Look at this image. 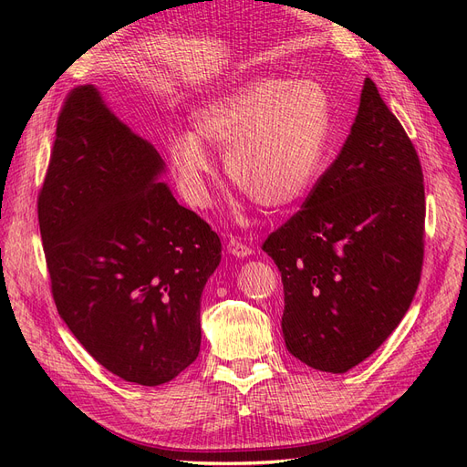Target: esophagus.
<instances>
[{
    "label": "esophagus",
    "mask_w": 467,
    "mask_h": 467,
    "mask_svg": "<svg viewBox=\"0 0 467 467\" xmlns=\"http://www.w3.org/2000/svg\"><path fill=\"white\" fill-rule=\"evenodd\" d=\"M227 252L234 257H248L252 254V248L248 244H244L243 240L231 236L229 243H227Z\"/></svg>",
    "instance_id": "1"
}]
</instances>
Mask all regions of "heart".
<instances>
[{"label": "heart", "mask_w": 467, "mask_h": 467, "mask_svg": "<svg viewBox=\"0 0 467 467\" xmlns=\"http://www.w3.org/2000/svg\"><path fill=\"white\" fill-rule=\"evenodd\" d=\"M331 120V99L319 82L254 78L192 111V132L169 138V165L184 198L203 205L215 172L212 148L224 153L236 188L267 210H285L312 186Z\"/></svg>", "instance_id": "1"}]
</instances>
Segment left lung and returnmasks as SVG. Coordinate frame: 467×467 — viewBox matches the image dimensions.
Listing matches in <instances>:
<instances>
[{"label":"left lung","instance_id":"obj_1","mask_svg":"<svg viewBox=\"0 0 467 467\" xmlns=\"http://www.w3.org/2000/svg\"><path fill=\"white\" fill-rule=\"evenodd\" d=\"M423 223L416 148L366 78L338 158L264 243L281 271L288 352L314 369L347 373L381 347L418 290Z\"/></svg>","mask_w":467,"mask_h":467}]
</instances>
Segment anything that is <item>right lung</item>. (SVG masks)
I'll return each instance as SVG.
<instances>
[{"label": "right lung", "instance_id": "right-lung-1", "mask_svg": "<svg viewBox=\"0 0 467 467\" xmlns=\"http://www.w3.org/2000/svg\"><path fill=\"white\" fill-rule=\"evenodd\" d=\"M165 161L92 84L68 94L38 198L61 319L98 364L155 387L198 358L221 240L161 182Z\"/></svg>", "mask_w": 467, "mask_h": 467}]
</instances>
